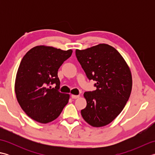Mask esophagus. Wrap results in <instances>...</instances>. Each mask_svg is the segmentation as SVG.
Masks as SVG:
<instances>
[{
	"label": "esophagus",
	"instance_id": "esophagus-1",
	"mask_svg": "<svg viewBox=\"0 0 155 155\" xmlns=\"http://www.w3.org/2000/svg\"><path fill=\"white\" fill-rule=\"evenodd\" d=\"M79 95H74V94H72L71 95V97L72 98H73V99H76V98H79Z\"/></svg>",
	"mask_w": 155,
	"mask_h": 155
}]
</instances>
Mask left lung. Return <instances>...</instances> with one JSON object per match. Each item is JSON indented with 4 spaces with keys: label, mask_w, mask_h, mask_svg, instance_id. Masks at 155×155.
<instances>
[{
    "label": "left lung",
    "mask_w": 155,
    "mask_h": 155,
    "mask_svg": "<svg viewBox=\"0 0 155 155\" xmlns=\"http://www.w3.org/2000/svg\"><path fill=\"white\" fill-rule=\"evenodd\" d=\"M77 60L97 89L85 92L87 107L81 110L84 120L94 127L106 126L115 119L127 104L132 90V74L116 49L99 44L75 51Z\"/></svg>",
    "instance_id": "obj_1"
}]
</instances>
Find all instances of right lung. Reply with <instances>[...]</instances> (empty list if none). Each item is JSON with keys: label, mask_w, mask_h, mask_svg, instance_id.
I'll use <instances>...</instances> for the list:
<instances>
[{"label": "right lung", "mask_w": 155, "mask_h": 155, "mask_svg": "<svg viewBox=\"0 0 155 155\" xmlns=\"http://www.w3.org/2000/svg\"><path fill=\"white\" fill-rule=\"evenodd\" d=\"M72 51L40 45L23 57L16 75L15 91L22 109L38 123L47 124L61 114L70 95L58 91V71ZM56 84L55 88L51 84Z\"/></svg>", "instance_id": "1"}]
</instances>
